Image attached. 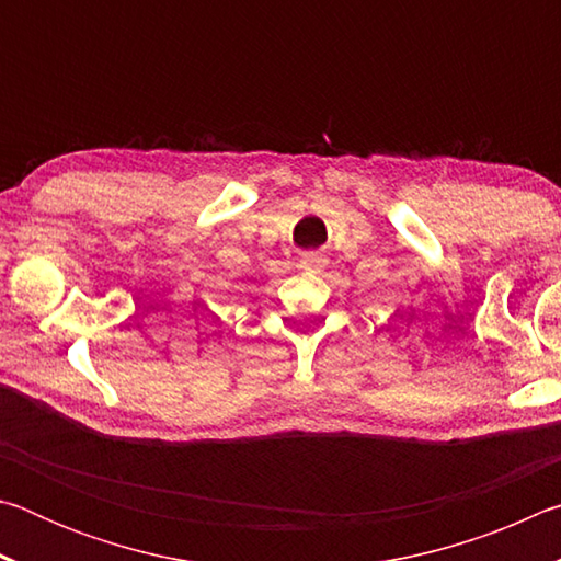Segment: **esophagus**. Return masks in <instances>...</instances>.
Segmentation results:
<instances>
[{
    "label": "esophagus",
    "instance_id": "1",
    "mask_svg": "<svg viewBox=\"0 0 561 561\" xmlns=\"http://www.w3.org/2000/svg\"><path fill=\"white\" fill-rule=\"evenodd\" d=\"M324 264H327L324 254L314 250V252H304V254H301V264H299V267H301V270H311V272H321V270H324Z\"/></svg>",
    "mask_w": 561,
    "mask_h": 561
}]
</instances>
